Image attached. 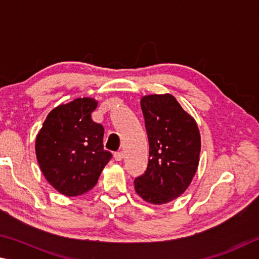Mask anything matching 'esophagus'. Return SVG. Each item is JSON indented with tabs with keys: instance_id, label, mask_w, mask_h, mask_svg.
<instances>
[{
	"instance_id": "34e87169",
	"label": "esophagus",
	"mask_w": 259,
	"mask_h": 259,
	"mask_svg": "<svg viewBox=\"0 0 259 259\" xmlns=\"http://www.w3.org/2000/svg\"><path fill=\"white\" fill-rule=\"evenodd\" d=\"M113 158H115V160L120 161L122 158H124V152H122V151L115 152V153H113Z\"/></svg>"
}]
</instances>
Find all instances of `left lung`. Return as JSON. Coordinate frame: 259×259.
<instances>
[{"label": "left lung", "instance_id": "left-lung-1", "mask_svg": "<svg viewBox=\"0 0 259 259\" xmlns=\"http://www.w3.org/2000/svg\"><path fill=\"white\" fill-rule=\"evenodd\" d=\"M149 140L147 170L134 181L135 191L153 205L180 197L196 174L201 141L196 120L170 94L141 99Z\"/></svg>", "mask_w": 259, "mask_h": 259}]
</instances>
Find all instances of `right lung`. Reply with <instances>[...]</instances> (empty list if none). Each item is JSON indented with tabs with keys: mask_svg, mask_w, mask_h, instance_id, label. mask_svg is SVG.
I'll list each match as a JSON object with an SVG mask.
<instances>
[{
	"mask_svg": "<svg viewBox=\"0 0 259 259\" xmlns=\"http://www.w3.org/2000/svg\"><path fill=\"white\" fill-rule=\"evenodd\" d=\"M98 102L79 98L49 113L36 137V157L48 182L67 197L97 184L111 152L103 149L104 128L92 120Z\"/></svg>",
	"mask_w": 259,
	"mask_h": 259,
	"instance_id": "add662e5",
	"label": "right lung"
}]
</instances>
